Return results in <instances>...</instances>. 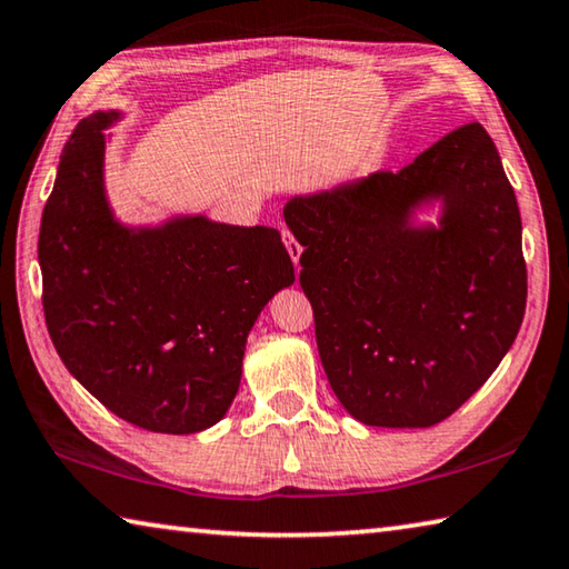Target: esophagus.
I'll return each instance as SVG.
<instances>
[{"label":"esophagus","instance_id":"34e87169","mask_svg":"<svg viewBox=\"0 0 569 569\" xmlns=\"http://www.w3.org/2000/svg\"><path fill=\"white\" fill-rule=\"evenodd\" d=\"M282 242L287 247V252H290L295 267H300V257H302V244L297 242L295 234L290 232V229H282Z\"/></svg>","mask_w":569,"mask_h":569}]
</instances>
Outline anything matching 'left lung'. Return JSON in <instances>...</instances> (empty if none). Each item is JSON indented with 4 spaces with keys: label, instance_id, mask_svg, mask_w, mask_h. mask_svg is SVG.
I'll list each match as a JSON object with an SVG mask.
<instances>
[{
    "label": "left lung",
    "instance_id": "8db88e82",
    "mask_svg": "<svg viewBox=\"0 0 569 569\" xmlns=\"http://www.w3.org/2000/svg\"><path fill=\"white\" fill-rule=\"evenodd\" d=\"M438 207V224L416 214ZM332 392L370 427H432L487 382L527 300L515 189L482 124L400 172L284 204Z\"/></svg>",
    "mask_w": 569,
    "mask_h": 569
}]
</instances>
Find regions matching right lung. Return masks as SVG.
Returning a JSON list of instances; mask_svg holds the SVG:
<instances>
[{"mask_svg":"<svg viewBox=\"0 0 569 569\" xmlns=\"http://www.w3.org/2000/svg\"><path fill=\"white\" fill-rule=\"evenodd\" d=\"M119 119L84 117L59 159L39 227L47 330L109 412L149 432H202L227 415L247 335L295 267L272 227L119 222L104 189V129Z\"/></svg>","mask_w":569,"mask_h":569,"instance_id":"add662e5","label":"right lung"}]
</instances>
